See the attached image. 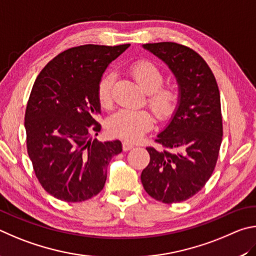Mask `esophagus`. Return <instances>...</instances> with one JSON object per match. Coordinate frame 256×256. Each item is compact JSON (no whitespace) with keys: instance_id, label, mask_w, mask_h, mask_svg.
Returning a JSON list of instances; mask_svg holds the SVG:
<instances>
[{"instance_id":"1","label":"esophagus","mask_w":256,"mask_h":256,"mask_svg":"<svg viewBox=\"0 0 256 256\" xmlns=\"http://www.w3.org/2000/svg\"><path fill=\"white\" fill-rule=\"evenodd\" d=\"M134 147H135V145H134L132 142H122V148H124V152L130 150L134 148Z\"/></svg>"}]
</instances>
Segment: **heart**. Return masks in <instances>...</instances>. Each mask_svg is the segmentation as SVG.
Segmentation results:
<instances>
[{"instance_id": "obj_1", "label": "heart", "mask_w": 256, "mask_h": 256, "mask_svg": "<svg viewBox=\"0 0 256 256\" xmlns=\"http://www.w3.org/2000/svg\"><path fill=\"white\" fill-rule=\"evenodd\" d=\"M134 78L142 90L148 94V104L160 120L168 119L176 111L178 94L172 86H162L164 75L153 62L142 60L130 68ZM114 75L106 73L102 76L98 86V98L103 108L112 104V86ZM154 119L148 111L120 109L108 119V129L112 135L122 140H137L153 127Z\"/></svg>"}]
</instances>
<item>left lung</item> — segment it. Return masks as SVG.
<instances>
[{"label":"left lung","mask_w":256,"mask_h":256,"mask_svg":"<svg viewBox=\"0 0 256 256\" xmlns=\"http://www.w3.org/2000/svg\"><path fill=\"white\" fill-rule=\"evenodd\" d=\"M178 84L176 111L158 140L164 150L147 147L150 160L140 180L152 198L176 204L191 198L212 176L222 137V119L216 78L198 52L176 42L145 44Z\"/></svg>","instance_id":"obj_1"}]
</instances>
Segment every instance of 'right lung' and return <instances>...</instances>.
I'll list each match as a JSON object with an SVG mask.
<instances>
[{"mask_svg": "<svg viewBox=\"0 0 256 256\" xmlns=\"http://www.w3.org/2000/svg\"><path fill=\"white\" fill-rule=\"evenodd\" d=\"M130 44H83L60 52L34 80L24 116L26 148L36 176L49 194L80 202L100 192L106 168L122 152L118 140L98 142V82Z\"/></svg>", "mask_w": 256, "mask_h": 256, "instance_id": "right-lung-1", "label": "right lung"}]
</instances>
